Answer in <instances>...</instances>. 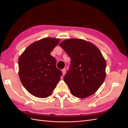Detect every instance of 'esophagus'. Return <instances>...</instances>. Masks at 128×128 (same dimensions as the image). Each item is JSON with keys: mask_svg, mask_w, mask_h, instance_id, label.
Returning <instances> with one entry per match:
<instances>
[{"mask_svg": "<svg viewBox=\"0 0 128 128\" xmlns=\"http://www.w3.org/2000/svg\"><path fill=\"white\" fill-rule=\"evenodd\" d=\"M66 69H63L62 70V75H65V74H66Z\"/></svg>", "mask_w": 128, "mask_h": 128, "instance_id": "1", "label": "esophagus"}]
</instances>
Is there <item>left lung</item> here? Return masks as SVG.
I'll return each mask as SVG.
<instances>
[{"instance_id": "obj_1", "label": "left lung", "mask_w": 128, "mask_h": 128, "mask_svg": "<svg viewBox=\"0 0 128 128\" xmlns=\"http://www.w3.org/2000/svg\"><path fill=\"white\" fill-rule=\"evenodd\" d=\"M59 46L71 59L64 78L72 94L84 98L96 92L106 78V61L99 49L86 40L70 38Z\"/></svg>"}]
</instances>
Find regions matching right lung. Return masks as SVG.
Instances as JSON below:
<instances>
[{
  "instance_id": "add662e5",
  "label": "right lung",
  "mask_w": 128,
  "mask_h": 128,
  "mask_svg": "<svg viewBox=\"0 0 128 128\" xmlns=\"http://www.w3.org/2000/svg\"><path fill=\"white\" fill-rule=\"evenodd\" d=\"M60 40L47 37L26 48L18 58V75L21 83L33 96L46 98L50 96L62 75L56 66L51 52Z\"/></svg>"
}]
</instances>
